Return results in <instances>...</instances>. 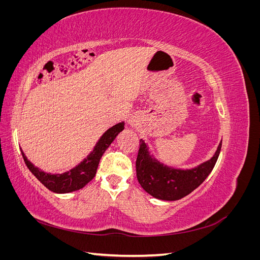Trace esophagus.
I'll use <instances>...</instances> for the list:
<instances>
[{"mask_svg": "<svg viewBox=\"0 0 260 260\" xmlns=\"http://www.w3.org/2000/svg\"><path fill=\"white\" fill-rule=\"evenodd\" d=\"M129 124L131 125V127H135V125H136V122H135V120H133V119H129Z\"/></svg>", "mask_w": 260, "mask_h": 260, "instance_id": "34e87169", "label": "esophagus"}]
</instances>
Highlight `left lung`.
<instances>
[{"mask_svg":"<svg viewBox=\"0 0 260 260\" xmlns=\"http://www.w3.org/2000/svg\"><path fill=\"white\" fill-rule=\"evenodd\" d=\"M222 140L210 159L193 168H175L159 161L151 152L144 140H140V148L136 161L137 178L143 190L153 198L162 201H177L194 191L205 180L221 149Z\"/></svg>","mask_w":260,"mask_h":260,"instance_id":"1","label":"left lung"}]
</instances>
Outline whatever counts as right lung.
I'll return each mask as SVG.
<instances>
[{
    "instance_id": "obj_1",
    "label": "right lung",
    "mask_w": 260,
    "mask_h": 260,
    "mask_svg": "<svg viewBox=\"0 0 260 260\" xmlns=\"http://www.w3.org/2000/svg\"><path fill=\"white\" fill-rule=\"evenodd\" d=\"M123 129V121L107 129L99 139L91 153L86 156L82 161L78 164L77 166H75L68 171L62 172V174H50V172H45L42 169L36 167L35 165L27 158V156L22 152L21 148L20 151L22 158L25 160L29 170L31 171V174L40 181L45 187H48L50 191L57 194L70 193L77 190H80V188L85 186L94 177H95L102 155L105 153V151L109 147V145L112 144L116 137L119 135Z\"/></svg>"
}]
</instances>
